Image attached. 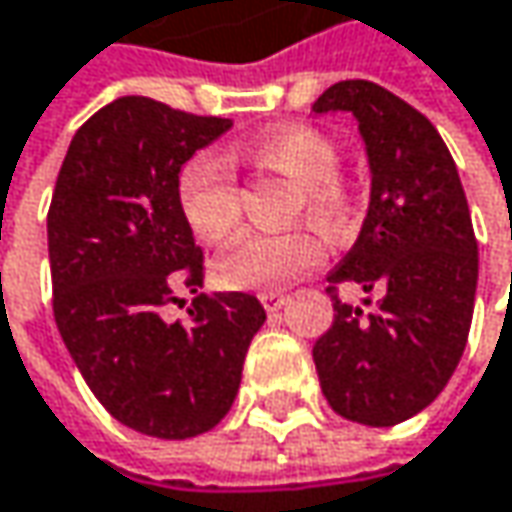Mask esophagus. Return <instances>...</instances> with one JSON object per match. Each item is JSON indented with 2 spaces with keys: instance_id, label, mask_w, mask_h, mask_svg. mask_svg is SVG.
I'll return each mask as SVG.
<instances>
[{
  "instance_id": "1",
  "label": "esophagus",
  "mask_w": 512,
  "mask_h": 512,
  "mask_svg": "<svg viewBox=\"0 0 512 512\" xmlns=\"http://www.w3.org/2000/svg\"><path fill=\"white\" fill-rule=\"evenodd\" d=\"M260 302H263V308H266L269 314H275V311H281V305L287 302V293H284V290H263V293H260Z\"/></svg>"
}]
</instances>
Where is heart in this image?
<instances>
[{
  "mask_svg": "<svg viewBox=\"0 0 512 512\" xmlns=\"http://www.w3.org/2000/svg\"><path fill=\"white\" fill-rule=\"evenodd\" d=\"M237 154L293 180V213L308 216L326 234H341L356 210L350 177L338 168V145L308 124H284L243 142ZM177 201L192 234L210 246L228 243L243 222L240 183L213 151L186 159L177 177ZM323 243L311 228L252 234L216 260V281L231 290H278L314 269Z\"/></svg>",
  "mask_w": 512,
  "mask_h": 512,
  "instance_id": "1",
  "label": "heart"
}]
</instances>
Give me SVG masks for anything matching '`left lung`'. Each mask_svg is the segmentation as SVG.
I'll list each match as a JSON object with an SVG mask.
<instances>
[{
	"instance_id": "obj_1",
	"label": "left lung",
	"mask_w": 512,
	"mask_h": 512,
	"mask_svg": "<svg viewBox=\"0 0 512 512\" xmlns=\"http://www.w3.org/2000/svg\"><path fill=\"white\" fill-rule=\"evenodd\" d=\"M311 109L353 112L370 159L361 234L329 272L335 323L314 344L320 388L341 418L394 427L442 394L468 341L477 290L468 201L439 130L388 88L335 82ZM347 280L380 293L373 312L337 299Z\"/></svg>"
}]
</instances>
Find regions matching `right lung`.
<instances>
[{"instance_id": "right-lung-1", "label": "right lung", "mask_w": 512, "mask_h": 512, "mask_svg": "<svg viewBox=\"0 0 512 512\" xmlns=\"http://www.w3.org/2000/svg\"><path fill=\"white\" fill-rule=\"evenodd\" d=\"M225 130L228 118L118 97L76 130L47 213L61 341L103 409L156 439L228 415L266 320L252 293H198L204 255L177 201L183 162ZM177 283L196 293L190 320L165 324Z\"/></svg>"}]
</instances>
